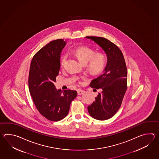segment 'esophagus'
<instances>
[{
    "instance_id": "esophagus-1",
    "label": "esophagus",
    "mask_w": 159,
    "mask_h": 159,
    "mask_svg": "<svg viewBox=\"0 0 159 159\" xmlns=\"http://www.w3.org/2000/svg\"><path fill=\"white\" fill-rule=\"evenodd\" d=\"M77 93H78V95H80L84 94V91L83 90H81V89H78V90H77Z\"/></svg>"
}]
</instances>
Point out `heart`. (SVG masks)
Returning <instances> with one entry per match:
<instances>
[{"label":"heart","instance_id":"1","mask_svg":"<svg viewBox=\"0 0 159 159\" xmlns=\"http://www.w3.org/2000/svg\"><path fill=\"white\" fill-rule=\"evenodd\" d=\"M73 54L84 64H86L88 69L92 74L97 75L103 69L106 64L105 56L101 52L95 53L94 51L87 47H79L73 51ZM67 60L65 54L61 59V65L64 66Z\"/></svg>","mask_w":159,"mask_h":159}]
</instances>
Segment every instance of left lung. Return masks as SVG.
Returning a JSON list of instances; mask_svg holds the SVG:
<instances>
[{
  "mask_svg": "<svg viewBox=\"0 0 159 159\" xmlns=\"http://www.w3.org/2000/svg\"><path fill=\"white\" fill-rule=\"evenodd\" d=\"M105 51L107 57L103 73L92 80L90 86L101 89L95 101L88 107L93 118L105 120L111 118L118 111L127 90V70L122 51L115 44L104 37L86 36Z\"/></svg>",
  "mask_w": 159,
  "mask_h": 159,
  "instance_id": "8db88e82",
  "label": "left lung"
}]
</instances>
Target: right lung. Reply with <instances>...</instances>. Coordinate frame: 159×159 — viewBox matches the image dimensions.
Instances as JSON below:
<instances>
[{
    "mask_svg": "<svg viewBox=\"0 0 159 159\" xmlns=\"http://www.w3.org/2000/svg\"><path fill=\"white\" fill-rule=\"evenodd\" d=\"M66 45L63 39L52 41L34 54L30 63L28 85L37 110L51 121L57 122L68 115L75 90H57L54 82L60 69V54Z\"/></svg>",
    "mask_w": 159,
    "mask_h": 159,
    "instance_id": "add662e5",
    "label": "right lung"
}]
</instances>
